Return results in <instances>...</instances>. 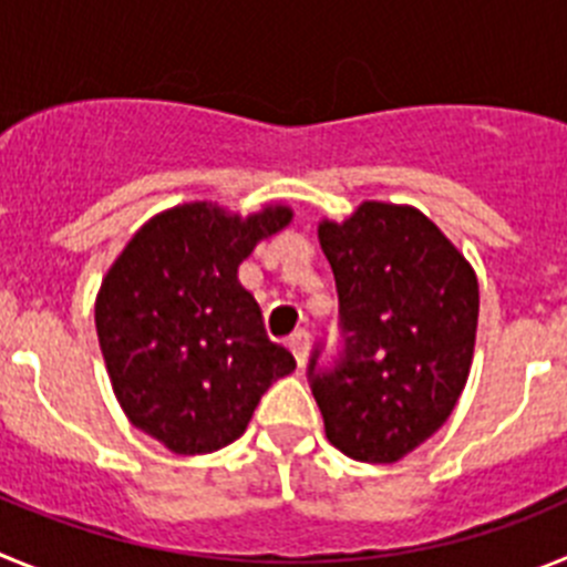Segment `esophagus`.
Instances as JSON below:
<instances>
[{"label": "esophagus", "instance_id": "34e87169", "mask_svg": "<svg viewBox=\"0 0 567 567\" xmlns=\"http://www.w3.org/2000/svg\"><path fill=\"white\" fill-rule=\"evenodd\" d=\"M289 349H292L295 360H298V365L303 369V363H307V354H309V332H307V329H298V332L289 334Z\"/></svg>", "mask_w": 567, "mask_h": 567}]
</instances>
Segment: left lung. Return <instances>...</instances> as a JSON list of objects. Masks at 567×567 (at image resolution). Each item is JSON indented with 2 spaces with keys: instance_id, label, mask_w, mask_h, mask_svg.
Wrapping results in <instances>:
<instances>
[{
  "instance_id": "obj_1",
  "label": "left lung",
  "mask_w": 567,
  "mask_h": 567,
  "mask_svg": "<svg viewBox=\"0 0 567 567\" xmlns=\"http://www.w3.org/2000/svg\"><path fill=\"white\" fill-rule=\"evenodd\" d=\"M340 303V354L309 360L327 437L360 463H398L454 412L477 338V275L420 209L363 202L318 227Z\"/></svg>"
}]
</instances>
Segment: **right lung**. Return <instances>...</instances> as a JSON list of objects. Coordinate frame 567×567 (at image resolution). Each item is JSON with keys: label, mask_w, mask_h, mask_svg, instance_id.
Wrapping results in <instances>:
<instances>
[{"label": "right lung", "mask_w": 567, "mask_h": 567, "mask_svg": "<svg viewBox=\"0 0 567 567\" xmlns=\"http://www.w3.org/2000/svg\"><path fill=\"white\" fill-rule=\"evenodd\" d=\"M289 221L280 204L247 218L182 204L150 218L104 275L96 332L110 383L130 423L169 452L238 440L260 394L295 369L238 280L255 244Z\"/></svg>", "instance_id": "add662e5"}]
</instances>
